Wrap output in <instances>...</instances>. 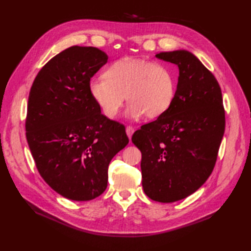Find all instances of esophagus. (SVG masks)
I'll return each mask as SVG.
<instances>
[{
  "instance_id": "obj_1",
  "label": "esophagus",
  "mask_w": 251,
  "mask_h": 251,
  "mask_svg": "<svg viewBox=\"0 0 251 251\" xmlns=\"http://www.w3.org/2000/svg\"><path fill=\"white\" fill-rule=\"evenodd\" d=\"M134 131H135L134 127H131V126H127V127H126V134H127V136H128L129 139L131 138L132 134H134Z\"/></svg>"
}]
</instances>
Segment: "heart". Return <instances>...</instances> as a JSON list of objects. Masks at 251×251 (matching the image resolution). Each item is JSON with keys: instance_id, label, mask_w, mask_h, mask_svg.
Returning <instances> with one entry per match:
<instances>
[{"instance_id": "b5f03b06", "label": "heart", "mask_w": 251, "mask_h": 251, "mask_svg": "<svg viewBox=\"0 0 251 251\" xmlns=\"http://www.w3.org/2000/svg\"><path fill=\"white\" fill-rule=\"evenodd\" d=\"M89 94L106 117H114L129 101V119L157 117L166 112L176 93V75L164 63L124 58L108 67L104 76L90 79Z\"/></svg>"}]
</instances>
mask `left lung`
<instances>
[{
	"label": "left lung",
	"mask_w": 251,
	"mask_h": 251,
	"mask_svg": "<svg viewBox=\"0 0 251 251\" xmlns=\"http://www.w3.org/2000/svg\"><path fill=\"white\" fill-rule=\"evenodd\" d=\"M179 69L172 104L141 126L131 141L141 151L142 188L159 202L183 200L209 177L225 134L221 88L199 58L185 50L157 52Z\"/></svg>",
	"instance_id": "obj_1"
}]
</instances>
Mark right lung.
I'll list each match as a JSON object with an SVG mask.
<instances>
[{
	"label": "right lung",
	"instance_id": "add662e5",
	"mask_svg": "<svg viewBox=\"0 0 251 251\" xmlns=\"http://www.w3.org/2000/svg\"><path fill=\"white\" fill-rule=\"evenodd\" d=\"M108 62L96 47L71 46L46 63L29 94L26 141L42 178L66 199L103 193L111 159L128 143L125 127L101 113L90 77Z\"/></svg>",
	"mask_w": 251,
	"mask_h": 251
}]
</instances>
